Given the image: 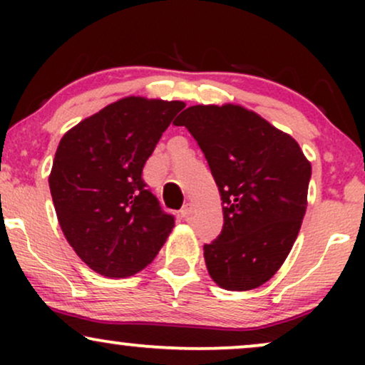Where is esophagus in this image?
<instances>
[{
  "label": "esophagus",
  "instance_id": "obj_1",
  "mask_svg": "<svg viewBox=\"0 0 365 365\" xmlns=\"http://www.w3.org/2000/svg\"><path fill=\"white\" fill-rule=\"evenodd\" d=\"M192 212H194V206H192V204H187V206H183L182 211H180V216H182L183 220H188V217L192 216Z\"/></svg>",
  "mask_w": 365,
  "mask_h": 365
}]
</instances>
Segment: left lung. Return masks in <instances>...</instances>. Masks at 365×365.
Returning a JSON list of instances; mask_svg holds the SVG:
<instances>
[{
  "mask_svg": "<svg viewBox=\"0 0 365 365\" xmlns=\"http://www.w3.org/2000/svg\"><path fill=\"white\" fill-rule=\"evenodd\" d=\"M175 125L197 140L221 195L223 230L204 245L209 276L230 292L261 287L299 235L311 163L292 135L240 104H197Z\"/></svg>",
  "mask_w": 365,
  "mask_h": 365,
  "instance_id": "8db88e82",
  "label": "left lung"
}]
</instances>
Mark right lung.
<instances>
[{
  "instance_id": "add662e5",
  "label": "right lung",
  "mask_w": 365,
  "mask_h": 365,
  "mask_svg": "<svg viewBox=\"0 0 365 365\" xmlns=\"http://www.w3.org/2000/svg\"><path fill=\"white\" fill-rule=\"evenodd\" d=\"M183 101L128 96L61 137L49 173L58 223L75 254L106 278L153 262L175 226L142 170Z\"/></svg>"
}]
</instances>
